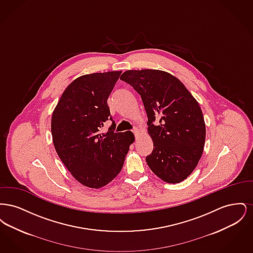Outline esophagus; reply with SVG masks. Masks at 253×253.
Masks as SVG:
<instances>
[{
    "mask_svg": "<svg viewBox=\"0 0 253 253\" xmlns=\"http://www.w3.org/2000/svg\"><path fill=\"white\" fill-rule=\"evenodd\" d=\"M132 132L134 133V135H137L139 131H138V129H137V128H133L132 130Z\"/></svg>",
    "mask_w": 253,
    "mask_h": 253,
    "instance_id": "34e87169",
    "label": "esophagus"
}]
</instances>
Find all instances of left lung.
Listing matches in <instances>:
<instances>
[{
  "mask_svg": "<svg viewBox=\"0 0 253 253\" xmlns=\"http://www.w3.org/2000/svg\"><path fill=\"white\" fill-rule=\"evenodd\" d=\"M121 81L141 96L154 150L146 162L168 183L186 179L203 154L206 126L201 108L185 85L160 70H128Z\"/></svg>",
  "mask_w": 253,
  "mask_h": 253,
  "instance_id": "8db88e82",
  "label": "left lung"
}]
</instances>
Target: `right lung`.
Listing matches in <instances>:
<instances>
[{
	"label": "right lung",
	"instance_id": "right-lung-1",
	"mask_svg": "<svg viewBox=\"0 0 253 253\" xmlns=\"http://www.w3.org/2000/svg\"><path fill=\"white\" fill-rule=\"evenodd\" d=\"M121 71L94 73L67 86L53 112L51 132L58 156L73 176L98 189L113 180L123 167L132 132H116L107 99ZM112 121L106 133L104 122Z\"/></svg>",
	"mask_w": 253,
	"mask_h": 253
}]
</instances>
